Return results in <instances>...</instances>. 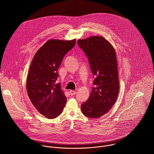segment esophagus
I'll return each instance as SVG.
<instances>
[{
	"label": "esophagus",
	"mask_w": 154,
	"mask_h": 154,
	"mask_svg": "<svg viewBox=\"0 0 154 154\" xmlns=\"http://www.w3.org/2000/svg\"><path fill=\"white\" fill-rule=\"evenodd\" d=\"M69 93H70L71 95H74L76 94V92L74 91L71 90V91H69Z\"/></svg>",
	"instance_id": "1"
}]
</instances>
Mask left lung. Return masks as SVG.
I'll use <instances>...</instances> for the list:
<instances>
[{"label": "left lung", "instance_id": "8db88e82", "mask_svg": "<svg viewBox=\"0 0 154 154\" xmlns=\"http://www.w3.org/2000/svg\"><path fill=\"white\" fill-rule=\"evenodd\" d=\"M77 44L86 55L95 77L88 100L81 106L84 115L98 119L115 103L119 90L116 53L104 37L94 36L79 39Z\"/></svg>", "mask_w": 154, "mask_h": 154}]
</instances>
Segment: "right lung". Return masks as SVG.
<instances>
[{"label":"right lung","mask_w":154,"mask_h":154,"mask_svg":"<svg viewBox=\"0 0 154 154\" xmlns=\"http://www.w3.org/2000/svg\"><path fill=\"white\" fill-rule=\"evenodd\" d=\"M75 44V39H50L35 53L26 82L28 96L36 109L48 119L59 116L66 101L56 80L57 70L65 55Z\"/></svg>","instance_id":"add662e5"}]
</instances>
